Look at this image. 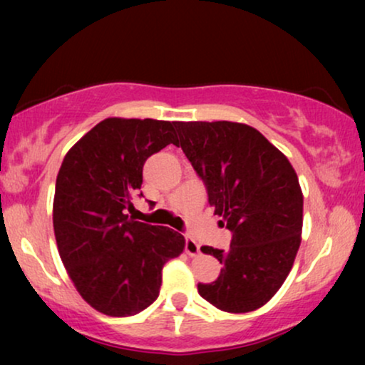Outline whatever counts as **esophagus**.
<instances>
[{"mask_svg": "<svg viewBox=\"0 0 365 365\" xmlns=\"http://www.w3.org/2000/svg\"><path fill=\"white\" fill-rule=\"evenodd\" d=\"M186 252L192 257L197 256V254H199V244L191 237L186 239Z\"/></svg>", "mask_w": 365, "mask_h": 365, "instance_id": "1", "label": "esophagus"}]
</instances>
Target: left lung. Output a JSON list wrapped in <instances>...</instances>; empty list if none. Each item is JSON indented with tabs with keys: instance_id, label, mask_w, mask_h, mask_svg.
<instances>
[{
	"instance_id": "1",
	"label": "left lung",
	"mask_w": 365,
	"mask_h": 365,
	"mask_svg": "<svg viewBox=\"0 0 365 365\" xmlns=\"http://www.w3.org/2000/svg\"><path fill=\"white\" fill-rule=\"evenodd\" d=\"M176 129V146L206 184L214 214L232 231L227 251L201 247L222 269L217 281L197 284V291L224 312L256 311L281 289L301 246L304 196L297 174L247 124L178 121Z\"/></svg>"
}]
</instances>
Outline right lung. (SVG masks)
Returning <instances> with one entry per match:
<instances>
[{
  "instance_id": "1",
  "label": "right lung",
  "mask_w": 365,
  "mask_h": 365,
  "mask_svg": "<svg viewBox=\"0 0 365 365\" xmlns=\"http://www.w3.org/2000/svg\"><path fill=\"white\" fill-rule=\"evenodd\" d=\"M176 123L108 118L66 153L56 178L53 227L59 257L93 309L128 317L156 301L163 266L186 239L134 221L126 211L151 154L178 144Z\"/></svg>"
}]
</instances>
